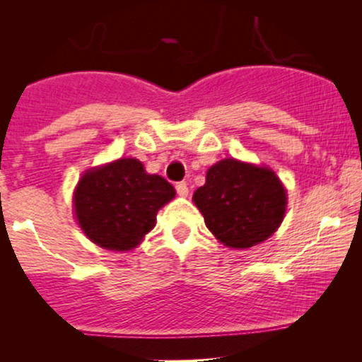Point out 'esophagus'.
Instances as JSON below:
<instances>
[{
    "label": "esophagus",
    "mask_w": 362,
    "mask_h": 362,
    "mask_svg": "<svg viewBox=\"0 0 362 362\" xmlns=\"http://www.w3.org/2000/svg\"><path fill=\"white\" fill-rule=\"evenodd\" d=\"M176 192H177V196H181V197H186L187 194H189V189H187L186 182H177Z\"/></svg>",
    "instance_id": "34e87169"
}]
</instances>
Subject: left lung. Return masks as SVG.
<instances>
[{
    "label": "left lung",
    "instance_id": "8db88e82",
    "mask_svg": "<svg viewBox=\"0 0 362 362\" xmlns=\"http://www.w3.org/2000/svg\"><path fill=\"white\" fill-rule=\"evenodd\" d=\"M192 201L216 239L230 249H249L279 229L286 191L270 168L226 158L209 168Z\"/></svg>",
    "mask_w": 362,
    "mask_h": 362
}]
</instances>
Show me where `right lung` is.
Listing matches in <instances>:
<instances>
[{"label": "right lung", "mask_w": 362, "mask_h": 362, "mask_svg": "<svg viewBox=\"0 0 362 362\" xmlns=\"http://www.w3.org/2000/svg\"><path fill=\"white\" fill-rule=\"evenodd\" d=\"M175 194V187L148 175L141 161L122 158L83 173L74 191V212L93 244L127 252L155 227L158 211Z\"/></svg>", "instance_id": "right-lung-1"}]
</instances>
